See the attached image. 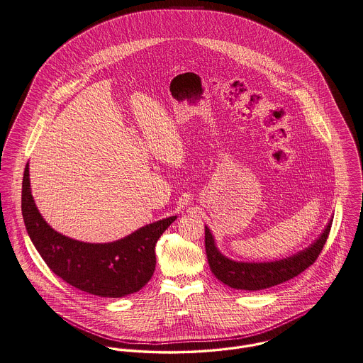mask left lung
I'll use <instances>...</instances> for the list:
<instances>
[{
  "mask_svg": "<svg viewBox=\"0 0 363 363\" xmlns=\"http://www.w3.org/2000/svg\"><path fill=\"white\" fill-rule=\"evenodd\" d=\"M333 216L323 233L305 250L273 262H237L225 257L216 247L215 238L205 226V251L212 273L226 286L235 290L257 291L284 283L302 273L316 261L328 241Z\"/></svg>",
  "mask_w": 363,
  "mask_h": 363,
  "instance_id": "obj_1",
  "label": "left lung"
}]
</instances>
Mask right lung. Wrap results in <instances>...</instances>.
Instances as JSON below:
<instances>
[{"instance_id": "add662e5", "label": "right lung", "mask_w": 363, "mask_h": 363, "mask_svg": "<svg viewBox=\"0 0 363 363\" xmlns=\"http://www.w3.org/2000/svg\"><path fill=\"white\" fill-rule=\"evenodd\" d=\"M22 215L32 242L48 267L67 284L99 297L121 298L137 293L155 270V244L176 220L170 216L105 244L73 240L54 230L34 203L29 164L22 183Z\"/></svg>"}]
</instances>
